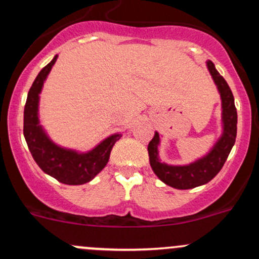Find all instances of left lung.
Returning a JSON list of instances; mask_svg holds the SVG:
<instances>
[{"label": "left lung", "mask_w": 259, "mask_h": 259, "mask_svg": "<svg viewBox=\"0 0 259 259\" xmlns=\"http://www.w3.org/2000/svg\"><path fill=\"white\" fill-rule=\"evenodd\" d=\"M214 83L217 85L222 99V124L223 133L218 142L203 158L188 164V165H168L159 159L158 145L160 143L159 133L155 132L154 138L148 145L149 161L154 173L159 179L169 187L176 189H192L199 185L207 184L221 171L236 143L237 137V109L234 98L227 81L217 71L210 60L207 61Z\"/></svg>", "instance_id": "obj_1"}]
</instances>
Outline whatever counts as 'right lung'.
I'll list each match as a JSON object with an SVG mask.
<instances>
[{
  "label": "right lung",
  "instance_id": "add662e5",
  "mask_svg": "<svg viewBox=\"0 0 259 259\" xmlns=\"http://www.w3.org/2000/svg\"><path fill=\"white\" fill-rule=\"evenodd\" d=\"M56 60L57 55L38 72L28 91L23 111V135L32 158L42 171L64 184H85L105 168L111 149L121 138V134L116 133L110 135L86 153L61 148L50 139L38 120V101L44 82Z\"/></svg>",
  "mask_w": 259,
  "mask_h": 259
}]
</instances>
